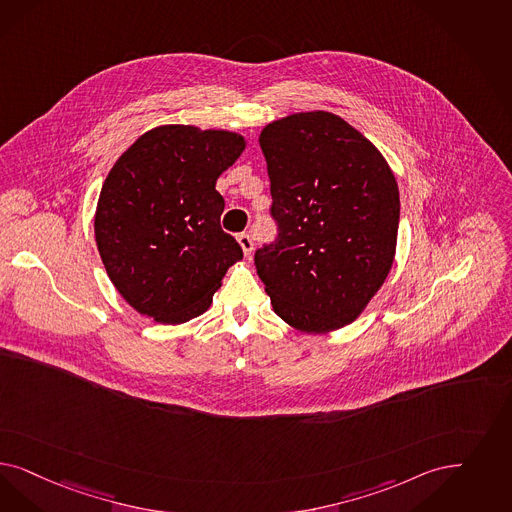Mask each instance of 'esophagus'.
I'll return each instance as SVG.
<instances>
[{
	"label": "esophagus",
	"instance_id": "34e87169",
	"mask_svg": "<svg viewBox=\"0 0 512 512\" xmlns=\"http://www.w3.org/2000/svg\"><path fill=\"white\" fill-rule=\"evenodd\" d=\"M238 244L242 247L244 255L249 257V255H251V251H253V242H251V238H249L247 234H240V236H238Z\"/></svg>",
	"mask_w": 512,
	"mask_h": 512
}]
</instances>
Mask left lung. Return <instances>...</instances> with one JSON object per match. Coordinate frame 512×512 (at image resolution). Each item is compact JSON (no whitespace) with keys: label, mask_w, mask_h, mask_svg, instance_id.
<instances>
[{"label":"left lung","mask_w":512,"mask_h":512,"mask_svg":"<svg viewBox=\"0 0 512 512\" xmlns=\"http://www.w3.org/2000/svg\"><path fill=\"white\" fill-rule=\"evenodd\" d=\"M280 225L255 253L270 304L295 331L325 335L363 314L395 261L399 187L388 160L331 111H302L259 134Z\"/></svg>","instance_id":"1"}]
</instances>
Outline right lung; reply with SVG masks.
Instances as JSON below:
<instances>
[{
  "label": "right lung",
  "mask_w": 512,
  "mask_h": 512,
  "mask_svg": "<svg viewBox=\"0 0 512 512\" xmlns=\"http://www.w3.org/2000/svg\"><path fill=\"white\" fill-rule=\"evenodd\" d=\"M242 134L194 124L143 132L109 170L94 213L107 276L138 314L179 325L204 314L242 247L221 229L217 177Z\"/></svg>",
  "instance_id": "obj_1"
}]
</instances>
